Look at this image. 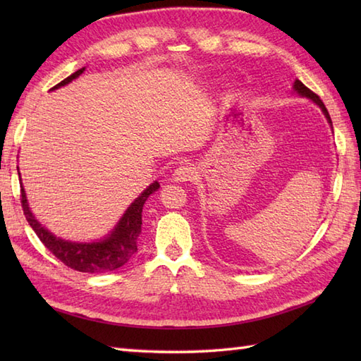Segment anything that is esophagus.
I'll return each instance as SVG.
<instances>
[{
    "label": "esophagus",
    "mask_w": 361,
    "mask_h": 361,
    "mask_svg": "<svg viewBox=\"0 0 361 361\" xmlns=\"http://www.w3.org/2000/svg\"><path fill=\"white\" fill-rule=\"evenodd\" d=\"M194 175H195V167H192L190 164H181L180 167L175 169L173 180L178 183H185V181L192 180Z\"/></svg>",
    "instance_id": "34e87169"
}]
</instances>
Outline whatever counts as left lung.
Masks as SVG:
<instances>
[{
  "instance_id": "obj_1",
  "label": "left lung",
  "mask_w": 361,
  "mask_h": 361,
  "mask_svg": "<svg viewBox=\"0 0 361 361\" xmlns=\"http://www.w3.org/2000/svg\"><path fill=\"white\" fill-rule=\"evenodd\" d=\"M293 90L296 91V93L299 94V96H302V97H307V99H310L312 102H315L319 109H321V111L324 113V116H326V119H327V122L329 124L332 126V119H331V116H329V111H327V109H326V105L323 104V101H321V99L313 93V91H310L307 87L304 85V83L301 82V80H295V83H293Z\"/></svg>"
}]
</instances>
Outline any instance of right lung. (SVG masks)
<instances>
[{
	"label": "right lung",
	"instance_id": "right-lung-1",
	"mask_svg": "<svg viewBox=\"0 0 361 361\" xmlns=\"http://www.w3.org/2000/svg\"><path fill=\"white\" fill-rule=\"evenodd\" d=\"M83 71H85V68H80L79 71L71 74L70 78H66L65 80L57 83L52 90H57L66 85V83H70L71 80L78 79ZM158 188L159 183L153 181L152 185L128 206L124 216L119 219L116 226L113 228V231H110L109 235L97 242H70L60 239V237H56L51 231H48V229L42 226L40 221L34 217L32 211L29 209L27 198L25 194V189H23V185L21 206L27 224L34 229L38 239L43 242L44 247L48 248L54 256L59 260H62L66 267L73 268V270L97 274L118 270V268L126 265L128 260L133 257V255L137 251V237L141 234L144 203L150 197V194L155 192Z\"/></svg>",
	"mask_w": 361,
	"mask_h": 361
}]
</instances>
